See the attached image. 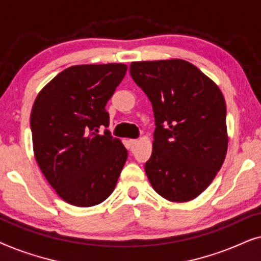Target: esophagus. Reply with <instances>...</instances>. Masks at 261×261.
I'll list each match as a JSON object with an SVG mask.
<instances>
[{"label":"esophagus","instance_id":"34e87169","mask_svg":"<svg viewBox=\"0 0 261 261\" xmlns=\"http://www.w3.org/2000/svg\"><path fill=\"white\" fill-rule=\"evenodd\" d=\"M137 144H138V140H137V139H130V140H129V146H130V148H134L135 146H137Z\"/></svg>","mask_w":261,"mask_h":261}]
</instances>
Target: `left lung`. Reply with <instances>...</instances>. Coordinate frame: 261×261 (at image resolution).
Listing matches in <instances>:
<instances>
[{
	"instance_id": "8db88e82",
	"label": "left lung",
	"mask_w": 261,
	"mask_h": 261,
	"mask_svg": "<svg viewBox=\"0 0 261 261\" xmlns=\"http://www.w3.org/2000/svg\"><path fill=\"white\" fill-rule=\"evenodd\" d=\"M129 72L154 113L152 155L145 164L149 183L169 201H191L209 187L226 158L222 92L181 59L135 62Z\"/></svg>"
}]
</instances>
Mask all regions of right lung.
<instances>
[{"label": "right lung", "mask_w": 261, "mask_h": 261, "mask_svg": "<svg viewBox=\"0 0 261 261\" xmlns=\"http://www.w3.org/2000/svg\"><path fill=\"white\" fill-rule=\"evenodd\" d=\"M123 64L76 65L57 74L35 98L31 130L37 163L60 197L99 204L115 189L127 149L108 129L106 105L123 80Z\"/></svg>", "instance_id": "obj_1"}]
</instances>
